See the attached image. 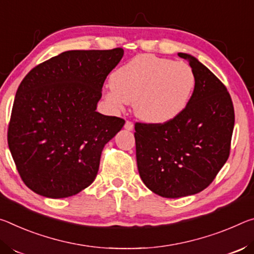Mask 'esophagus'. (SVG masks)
<instances>
[{"mask_svg":"<svg viewBox=\"0 0 254 254\" xmlns=\"http://www.w3.org/2000/svg\"><path fill=\"white\" fill-rule=\"evenodd\" d=\"M125 129L126 130H132L134 129V124H132L131 122H126L125 123Z\"/></svg>","mask_w":254,"mask_h":254,"instance_id":"esophagus-1","label":"esophagus"}]
</instances>
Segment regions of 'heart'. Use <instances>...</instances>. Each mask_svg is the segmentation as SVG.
I'll use <instances>...</instances> for the list:
<instances>
[{
	"label": "heart",
	"mask_w": 254,
	"mask_h": 254,
	"mask_svg": "<svg viewBox=\"0 0 254 254\" xmlns=\"http://www.w3.org/2000/svg\"><path fill=\"white\" fill-rule=\"evenodd\" d=\"M196 76L189 64L154 55H138L111 76L106 98L117 110L134 103L136 117L151 125L178 118L188 107Z\"/></svg>",
	"instance_id": "b5f03b06"
}]
</instances>
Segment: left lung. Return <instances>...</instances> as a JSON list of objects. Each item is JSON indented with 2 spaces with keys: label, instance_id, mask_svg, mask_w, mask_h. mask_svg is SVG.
<instances>
[{
  "label": "left lung",
  "instance_id": "obj_1",
  "mask_svg": "<svg viewBox=\"0 0 254 254\" xmlns=\"http://www.w3.org/2000/svg\"><path fill=\"white\" fill-rule=\"evenodd\" d=\"M196 76L186 110L163 125H135L136 160L145 186L165 198L200 192L230 155L234 108L223 83L196 57L178 53Z\"/></svg>",
  "mask_w": 254,
  "mask_h": 254
}]
</instances>
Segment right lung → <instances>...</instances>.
Returning a JSON list of instances; mask_svg holds the SVG:
<instances>
[{
    "mask_svg": "<svg viewBox=\"0 0 254 254\" xmlns=\"http://www.w3.org/2000/svg\"><path fill=\"white\" fill-rule=\"evenodd\" d=\"M123 48L68 51L36 66L16 91L7 143L29 189L74 196L97 177L105 145L125 120L97 111L102 86Z\"/></svg>",
    "mask_w": 254,
    "mask_h": 254,
    "instance_id": "1",
    "label": "right lung"
}]
</instances>
